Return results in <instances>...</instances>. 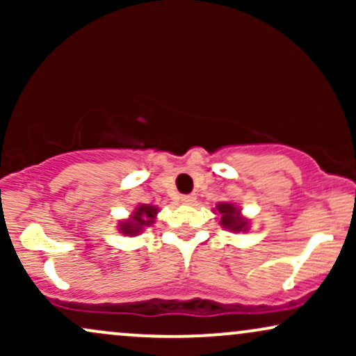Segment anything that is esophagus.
<instances>
[{"label":"esophagus","mask_w":356,"mask_h":356,"mask_svg":"<svg viewBox=\"0 0 356 356\" xmlns=\"http://www.w3.org/2000/svg\"><path fill=\"white\" fill-rule=\"evenodd\" d=\"M194 201H195V194L181 195V202H182V204H192Z\"/></svg>","instance_id":"obj_1"}]
</instances>
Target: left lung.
<instances>
[{"label": "left lung", "instance_id": "left-lung-1", "mask_svg": "<svg viewBox=\"0 0 356 356\" xmlns=\"http://www.w3.org/2000/svg\"><path fill=\"white\" fill-rule=\"evenodd\" d=\"M216 209H218L220 214V226L222 227H226V229L234 231V232L248 229V220L241 218L238 207H234L232 204H227V202H220L218 204Z\"/></svg>", "mask_w": 356, "mask_h": 356}]
</instances>
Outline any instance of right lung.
<instances>
[{"label":"right lung","mask_w":356,"mask_h":356,"mask_svg":"<svg viewBox=\"0 0 356 356\" xmlns=\"http://www.w3.org/2000/svg\"><path fill=\"white\" fill-rule=\"evenodd\" d=\"M157 207L155 206H147V204H142L138 206L136 211H134V216L130 219H127L125 222L120 224V232L129 236H136L140 231H144V227L154 224L155 216H157Z\"/></svg>","instance_id":"obj_1"}]
</instances>
